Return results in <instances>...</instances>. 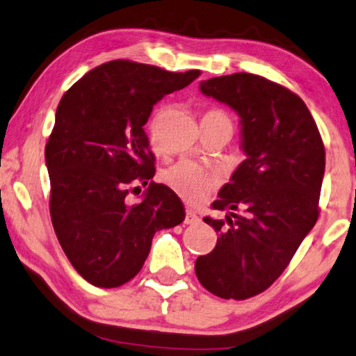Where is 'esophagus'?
I'll use <instances>...</instances> for the list:
<instances>
[{
    "mask_svg": "<svg viewBox=\"0 0 356 356\" xmlns=\"http://www.w3.org/2000/svg\"><path fill=\"white\" fill-rule=\"evenodd\" d=\"M199 221H200V218L197 216L195 211H193V210L186 211V218H184V222L186 224H195V222H199Z\"/></svg>",
    "mask_w": 356,
    "mask_h": 356,
    "instance_id": "esophagus-1",
    "label": "esophagus"
}]
</instances>
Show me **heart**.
<instances>
[{
    "instance_id": "heart-1",
    "label": "heart",
    "mask_w": 356,
    "mask_h": 356,
    "mask_svg": "<svg viewBox=\"0 0 356 356\" xmlns=\"http://www.w3.org/2000/svg\"><path fill=\"white\" fill-rule=\"evenodd\" d=\"M159 116L161 113H156L149 122V140L152 147H156V149L159 147V140H157V121H159ZM202 121L231 124V119L222 111H218V109L207 111ZM162 179L168 188L175 191L179 197H183L184 200L191 202V204H199V202L207 199V195L220 183V177L215 172L207 170V168L200 167L199 163L191 161H179L175 165L168 167L162 173Z\"/></svg>"
}]
</instances>
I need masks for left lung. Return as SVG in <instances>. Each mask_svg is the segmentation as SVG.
<instances>
[{"mask_svg": "<svg viewBox=\"0 0 356 356\" xmlns=\"http://www.w3.org/2000/svg\"><path fill=\"white\" fill-rule=\"evenodd\" d=\"M200 92L238 114L247 159L211 205L226 220L204 218L220 237L195 275L218 298L248 299L282 275L318 220L325 146L305 103L262 76H218Z\"/></svg>", "mask_w": 356, "mask_h": 356, "instance_id": "1", "label": "left lung"}]
</instances>
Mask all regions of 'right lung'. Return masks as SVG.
Wrapping results in <instances>:
<instances>
[{"mask_svg":"<svg viewBox=\"0 0 356 356\" xmlns=\"http://www.w3.org/2000/svg\"><path fill=\"white\" fill-rule=\"evenodd\" d=\"M199 76L113 60L84 74L58 103L44 152L51 218L71 266L94 286L132 280L154 234L184 221L179 197L152 181L154 154L143 127L161 98ZM136 182L148 189L130 206L128 186Z\"/></svg>","mask_w":356,"mask_h":356,"instance_id":"right-lung-1","label":"right lung"}]
</instances>
